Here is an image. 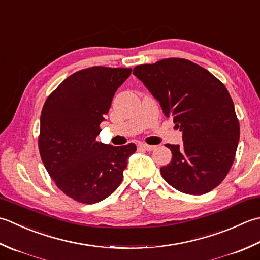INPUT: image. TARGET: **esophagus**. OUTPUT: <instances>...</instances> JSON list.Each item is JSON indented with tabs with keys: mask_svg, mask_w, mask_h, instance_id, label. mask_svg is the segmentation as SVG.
I'll use <instances>...</instances> for the list:
<instances>
[{
	"mask_svg": "<svg viewBox=\"0 0 260 260\" xmlns=\"http://www.w3.org/2000/svg\"><path fill=\"white\" fill-rule=\"evenodd\" d=\"M139 147H140V149L145 150V151H153L155 149L154 145H149V144H145V143H140Z\"/></svg>",
	"mask_w": 260,
	"mask_h": 260,
	"instance_id": "1",
	"label": "esophagus"
}]
</instances>
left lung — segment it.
Masks as SVG:
<instances>
[{
	"label": "left lung",
	"mask_w": 260,
	"mask_h": 260,
	"mask_svg": "<svg viewBox=\"0 0 260 260\" xmlns=\"http://www.w3.org/2000/svg\"><path fill=\"white\" fill-rule=\"evenodd\" d=\"M133 74L159 101L182 133V145L167 144L171 162L161 168L177 190L203 195L224 179L240 137L235 105L220 80L184 58L137 65Z\"/></svg>",
	"instance_id": "8db88e82"
}]
</instances>
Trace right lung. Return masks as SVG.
<instances>
[{
    "mask_svg": "<svg viewBox=\"0 0 260 260\" xmlns=\"http://www.w3.org/2000/svg\"><path fill=\"white\" fill-rule=\"evenodd\" d=\"M131 69L104 66L79 71L50 94L40 115L39 152L46 170L65 195L84 204L117 189L136 145L96 142L117 89Z\"/></svg>",
    "mask_w": 260,
    "mask_h": 260,
    "instance_id": "obj_1",
    "label": "right lung"
}]
</instances>
